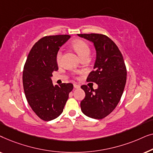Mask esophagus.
<instances>
[{
    "label": "esophagus",
    "instance_id": "1",
    "mask_svg": "<svg viewBox=\"0 0 153 153\" xmlns=\"http://www.w3.org/2000/svg\"><path fill=\"white\" fill-rule=\"evenodd\" d=\"M74 88H80V85H79V84H77V83H74Z\"/></svg>",
    "mask_w": 153,
    "mask_h": 153
}]
</instances>
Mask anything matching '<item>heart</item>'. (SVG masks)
<instances>
[{"label":"heart","instance_id":"b5f03b06","mask_svg":"<svg viewBox=\"0 0 153 153\" xmlns=\"http://www.w3.org/2000/svg\"><path fill=\"white\" fill-rule=\"evenodd\" d=\"M72 46L81 58L85 57V56H90L91 49H90L89 46L83 39H76V40H74L72 42ZM61 58L62 52L60 50H58L56 55V61L58 65H59L61 62Z\"/></svg>","mask_w":153,"mask_h":153}]
</instances>
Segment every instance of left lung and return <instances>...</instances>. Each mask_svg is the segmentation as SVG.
I'll return each instance as SVG.
<instances>
[{
    "mask_svg": "<svg viewBox=\"0 0 153 153\" xmlns=\"http://www.w3.org/2000/svg\"><path fill=\"white\" fill-rule=\"evenodd\" d=\"M93 42L97 57L94 69L86 79L95 82L97 89L81 86L85 93L81 102V108L85 116L102 119L109 115L118 105L124 91L127 79V69L118 47L111 39L103 34H78Z\"/></svg>",
    "mask_w": 153,
    "mask_h": 153,
    "instance_id": "obj_1",
    "label": "left lung"
}]
</instances>
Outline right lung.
<instances>
[{
    "label": "right lung",
    "mask_w": 153,
    "mask_h": 153,
    "mask_svg": "<svg viewBox=\"0 0 153 153\" xmlns=\"http://www.w3.org/2000/svg\"><path fill=\"white\" fill-rule=\"evenodd\" d=\"M69 35L45 36L29 52L23 70V85L28 103L35 114L45 121L59 116L72 91L73 84L54 85L50 77L58 70L56 55Z\"/></svg>",
    "instance_id": "1"
}]
</instances>
